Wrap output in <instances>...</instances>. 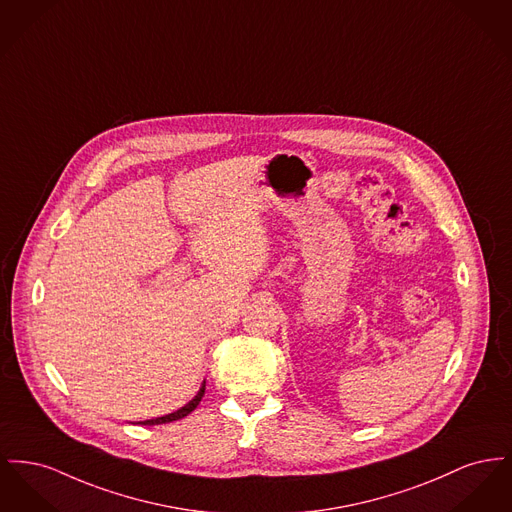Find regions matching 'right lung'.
Here are the masks:
<instances>
[{
  "label": "right lung",
  "mask_w": 512,
  "mask_h": 512,
  "mask_svg": "<svg viewBox=\"0 0 512 512\" xmlns=\"http://www.w3.org/2000/svg\"><path fill=\"white\" fill-rule=\"evenodd\" d=\"M203 394H205V383L201 385V389L199 392L185 404V406H181L180 410H176V412H172V414H166V416H160V418H152V420L145 421H137V423H141V425H158V423H170V421H178L181 418H185L187 414H191L197 406H199V402H201V398H203Z\"/></svg>",
  "instance_id": "1"
}]
</instances>
